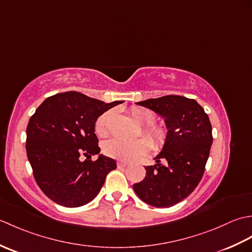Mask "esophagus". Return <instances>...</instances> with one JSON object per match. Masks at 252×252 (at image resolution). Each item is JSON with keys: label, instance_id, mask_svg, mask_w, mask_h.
Here are the masks:
<instances>
[{"label": "esophagus", "instance_id": "34e87169", "mask_svg": "<svg viewBox=\"0 0 252 252\" xmlns=\"http://www.w3.org/2000/svg\"><path fill=\"white\" fill-rule=\"evenodd\" d=\"M117 164H118V167H126V165L129 164V162H127V161H122V160H119V161H117Z\"/></svg>", "mask_w": 252, "mask_h": 252}]
</instances>
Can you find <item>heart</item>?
Returning a JSON list of instances; mask_svg holds the SVG:
<instances>
[{
  "label": "heart",
  "instance_id": "1",
  "mask_svg": "<svg viewBox=\"0 0 252 252\" xmlns=\"http://www.w3.org/2000/svg\"><path fill=\"white\" fill-rule=\"evenodd\" d=\"M114 115V111L108 110L100 115L95 122V133L100 137L108 135L109 122ZM131 115L134 119L143 126L144 135L148 137H140L136 140H122V138H111L104 143L103 152L106 156L115 158L122 161L137 159L151 151L152 145L156 151L161 149L167 145L169 133L165 127L156 126V115L152 110L144 107H133ZM152 143H151L150 142Z\"/></svg>",
  "mask_w": 252,
  "mask_h": 252
}]
</instances>
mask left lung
Wrapping results in <instances>:
<instances>
[{
	"label": "left lung",
	"mask_w": 252,
	"mask_h": 252,
	"mask_svg": "<svg viewBox=\"0 0 252 252\" xmlns=\"http://www.w3.org/2000/svg\"><path fill=\"white\" fill-rule=\"evenodd\" d=\"M136 104L163 118L169 138L155 158L156 164L145 168V179L133 189L151 206H174L191 194L205 172L213 141L210 120L195 99L184 96L167 95Z\"/></svg>",
	"instance_id": "obj_1"
}]
</instances>
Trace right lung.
<instances>
[{
	"instance_id": "1",
	"label": "right lung",
	"mask_w": 252,
	"mask_h": 252,
	"mask_svg": "<svg viewBox=\"0 0 252 252\" xmlns=\"http://www.w3.org/2000/svg\"><path fill=\"white\" fill-rule=\"evenodd\" d=\"M121 103L106 104L71 91L50 96L37 107L27 126L26 151L35 182L50 199L76 208L97 196L117 163L104 155L91 160L100 152L95 122Z\"/></svg>"
}]
</instances>
